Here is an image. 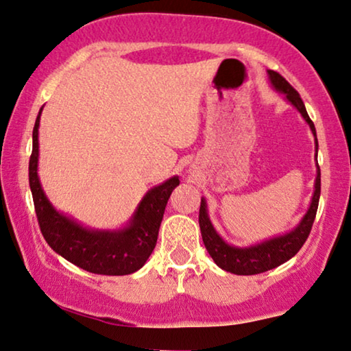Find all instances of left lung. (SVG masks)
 I'll return each mask as SVG.
<instances>
[{"mask_svg": "<svg viewBox=\"0 0 351 351\" xmlns=\"http://www.w3.org/2000/svg\"><path fill=\"white\" fill-rule=\"evenodd\" d=\"M269 82L277 90L278 93L285 95L287 99L291 103L294 108L299 110L302 119L307 121L311 126L312 134L315 138V149L318 152V141H317V131H315L313 121L308 117L306 106H304L301 96L291 85H289L280 74L276 71H267ZM315 160H317V154H315ZM319 190H322V174H319V166L317 161V177H315V190L311 201V206L306 212V215L301 218V221L293 228L291 231L285 232V234L274 236L271 239H266L260 243L248 247H236L223 241V237L218 234L213 228L209 213H207V202L204 197H201V207H199V228L202 242L215 261L218 267L223 271L237 274V276H253V274H261L271 269L280 266V264L287 263L288 260L296 255L301 250L304 242L307 241L308 234H311L315 215H317L318 201H319Z\"/></svg>", "mask_w": 351, "mask_h": 351, "instance_id": "left-lung-1", "label": "left lung"}]
</instances>
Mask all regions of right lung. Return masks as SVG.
<instances>
[{
	"label": "right lung",
	"instance_id": "obj_1",
	"mask_svg": "<svg viewBox=\"0 0 351 351\" xmlns=\"http://www.w3.org/2000/svg\"><path fill=\"white\" fill-rule=\"evenodd\" d=\"M33 128V152L29 156V188L40 232L45 242L84 271L101 276H128L144 266L154 252L161 220L171 193L180 184L174 176L163 184L150 188L136 207L126 226L120 230H93L64 215L45 196L38 176L39 120Z\"/></svg>",
	"mask_w": 351,
	"mask_h": 351
}]
</instances>
